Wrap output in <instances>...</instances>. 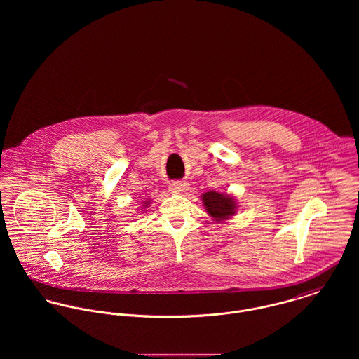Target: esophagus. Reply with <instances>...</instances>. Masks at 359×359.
I'll return each instance as SVG.
<instances>
[{
    "label": "esophagus",
    "mask_w": 359,
    "mask_h": 359,
    "mask_svg": "<svg viewBox=\"0 0 359 359\" xmlns=\"http://www.w3.org/2000/svg\"><path fill=\"white\" fill-rule=\"evenodd\" d=\"M170 189L172 192H177V194H181V192H187L189 189V184L188 182H182V181H172L170 184Z\"/></svg>",
    "instance_id": "esophagus-1"
}]
</instances>
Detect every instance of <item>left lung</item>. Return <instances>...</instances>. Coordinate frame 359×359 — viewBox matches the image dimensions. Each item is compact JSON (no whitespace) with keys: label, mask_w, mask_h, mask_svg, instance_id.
Masks as SVG:
<instances>
[{"label":"left lung","mask_w":359,"mask_h":359,"mask_svg":"<svg viewBox=\"0 0 359 359\" xmlns=\"http://www.w3.org/2000/svg\"><path fill=\"white\" fill-rule=\"evenodd\" d=\"M202 201L205 205L207 212L215 219V221H224L228 219L231 215L235 214L236 203L233 198L229 195H222L218 192H205L202 195Z\"/></svg>","instance_id":"8db88e82"}]
</instances>
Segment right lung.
Here are the masks:
<instances>
[{
  "label": "right lung",
  "mask_w": 359,
  "mask_h": 359,
  "mask_svg": "<svg viewBox=\"0 0 359 359\" xmlns=\"http://www.w3.org/2000/svg\"><path fill=\"white\" fill-rule=\"evenodd\" d=\"M149 205V201H147V202H145V205Z\"/></svg>",
  "instance_id": "add662e5"
}]
</instances>
